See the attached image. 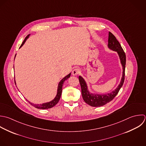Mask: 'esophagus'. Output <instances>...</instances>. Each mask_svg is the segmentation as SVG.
<instances>
[{
  "label": "esophagus",
  "mask_w": 146,
  "mask_h": 146,
  "mask_svg": "<svg viewBox=\"0 0 146 146\" xmlns=\"http://www.w3.org/2000/svg\"><path fill=\"white\" fill-rule=\"evenodd\" d=\"M80 70L79 69H78V68H75V69H74L73 70V71H72V74L73 75V76H77V75H78V74H79L80 73Z\"/></svg>",
  "instance_id": "esophagus-1"
}]
</instances>
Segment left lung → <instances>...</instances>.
<instances>
[{
    "mask_svg": "<svg viewBox=\"0 0 146 146\" xmlns=\"http://www.w3.org/2000/svg\"><path fill=\"white\" fill-rule=\"evenodd\" d=\"M108 48L111 50L115 51L118 53L123 68V73L121 81L116 89H115L111 93H108L106 94H92L90 93L88 90V86L85 80L80 76L78 77L80 84L81 87V93L83 100L87 104L93 107L102 106L112 101L118 93L119 90L121 89L124 83L125 75V65L126 61V54L119 41L117 40L114 35L110 32H109Z\"/></svg>",
    "mask_w": 146,
    "mask_h": 146,
    "instance_id": "8db88e82",
    "label": "left lung"
}]
</instances>
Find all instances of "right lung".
Listing matches in <instances>:
<instances>
[{"label":"right lung","instance_id":"1","mask_svg":"<svg viewBox=\"0 0 146 146\" xmlns=\"http://www.w3.org/2000/svg\"><path fill=\"white\" fill-rule=\"evenodd\" d=\"M30 34L28 35L25 38V39L24 40L23 42H22L21 45H20V48L23 45V44L25 43V42L26 41L27 39L29 37ZM16 56V55H15ZM70 74L71 73H69L68 75H67L66 76H65L64 78H63L59 82L58 85V88H57V94H56V96L55 97V98L51 101L50 102H46V103H44V104H40V105H38V104H34L33 103H31V102L28 101L27 100H26L31 105H32L33 106H34L35 108H37V109H50V108H52V107L54 106L59 101L60 99V97H61V93H62V85H63V84L64 82V81L68 79L70 76Z\"/></svg>","mask_w":146,"mask_h":146}]
</instances>
